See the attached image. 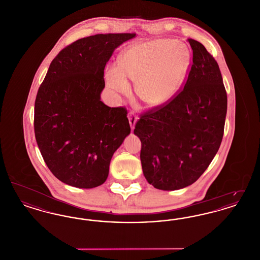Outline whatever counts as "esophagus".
<instances>
[{
    "instance_id": "1",
    "label": "esophagus",
    "mask_w": 260,
    "mask_h": 260,
    "mask_svg": "<svg viewBox=\"0 0 260 260\" xmlns=\"http://www.w3.org/2000/svg\"><path fill=\"white\" fill-rule=\"evenodd\" d=\"M137 116L134 112H129L128 114V120H129V124H131V127L132 129L135 128V125H136V121H137Z\"/></svg>"
}]
</instances>
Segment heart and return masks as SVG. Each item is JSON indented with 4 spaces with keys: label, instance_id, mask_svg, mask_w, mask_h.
<instances>
[{
    "label": "heart",
    "instance_id": "heart-1",
    "mask_svg": "<svg viewBox=\"0 0 260 260\" xmlns=\"http://www.w3.org/2000/svg\"><path fill=\"white\" fill-rule=\"evenodd\" d=\"M191 64L185 45L169 39L138 43L121 53L118 66L106 71V81L120 92L128 90L126 80L136 83V91L150 106L169 102L182 87Z\"/></svg>",
    "mask_w": 260,
    "mask_h": 260
}]
</instances>
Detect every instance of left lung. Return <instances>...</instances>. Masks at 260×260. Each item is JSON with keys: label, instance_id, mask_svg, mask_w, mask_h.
I'll list each match as a JSON object with an SVG mask.
<instances>
[{"label": "left lung", "instance_id": "obj_1", "mask_svg": "<svg viewBox=\"0 0 260 260\" xmlns=\"http://www.w3.org/2000/svg\"><path fill=\"white\" fill-rule=\"evenodd\" d=\"M188 42L193 62L184 87L141 114L134 131L146 180L166 191L193 184L216 155L224 133L227 94L219 66L200 42Z\"/></svg>", "mask_w": 260, "mask_h": 260}]
</instances>
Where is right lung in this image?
Instances as JSON below:
<instances>
[{"label": "right lung", "mask_w": 260, "mask_h": 260, "mask_svg": "<svg viewBox=\"0 0 260 260\" xmlns=\"http://www.w3.org/2000/svg\"><path fill=\"white\" fill-rule=\"evenodd\" d=\"M136 34H98L67 46L39 87L34 131L44 161L68 185L93 188L107 179L115 151L131 134L124 107L100 100L113 51Z\"/></svg>", "instance_id": "add662e5"}]
</instances>
